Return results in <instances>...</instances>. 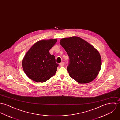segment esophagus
Instances as JSON below:
<instances>
[{
    "instance_id": "esophagus-1",
    "label": "esophagus",
    "mask_w": 120,
    "mask_h": 120,
    "mask_svg": "<svg viewBox=\"0 0 120 120\" xmlns=\"http://www.w3.org/2000/svg\"><path fill=\"white\" fill-rule=\"evenodd\" d=\"M60 67H62V66H63V65H64V62H61V63L60 64Z\"/></svg>"
}]
</instances>
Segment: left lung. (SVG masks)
Here are the masks:
<instances>
[{
  "label": "left lung",
  "mask_w": 120,
  "mask_h": 120,
  "mask_svg": "<svg viewBox=\"0 0 120 120\" xmlns=\"http://www.w3.org/2000/svg\"><path fill=\"white\" fill-rule=\"evenodd\" d=\"M60 43L69 56L67 69L70 76L80 83H89L94 80L101 67L98 51L77 37L61 39Z\"/></svg>",
  "instance_id": "8db88e82"
}]
</instances>
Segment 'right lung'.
<instances>
[{
	"label": "right lung",
	"instance_id": "obj_1",
	"mask_svg": "<svg viewBox=\"0 0 120 120\" xmlns=\"http://www.w3.org/2000/svg\"><path fill=\"white\" fill-rule=\"evenodd\" d=\"M57 40H41L34 44L24 56L22 66L29 78L37 82H43L56 73L59 64L55 56L49 54V50Z\"/></svg>",
	"mask_w": 120,
	"mask_h": 120
}]
</instances>
